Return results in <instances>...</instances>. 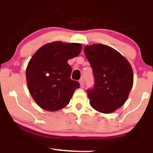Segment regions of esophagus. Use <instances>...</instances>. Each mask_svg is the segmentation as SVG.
Returning <instances> with one entry per match:
<instances>
[{
    "instance_id": "obj_1",
    "label": "esophagus",
    "mask_w": 153,
    "mask_h": 153,
    "mask_svg": "<svg viewBox=\"0 0 153 153\" xmlns=\"http://www.w3.org/2000/svg\"><path fill=\"white\" fill-rule=\"evenodd\" d=\"M79 84H80V87L81 88H83L84 87V80L82 79H80L79 80Z\"/></svg>"
}]
</instances>
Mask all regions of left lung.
<instances>
[{"label": "left lung", "instance_id": "1", "mask_svg": "<svg viewBox=\"0 0 153 153\" xmlns=\"http://www.w3.org/2000/svg\"><path fill=\"white\" fill-rule=\"evenodd\" d=\"M84 53L94 76V86L87 90L90 105L100 112H114L125 103L132 88V66L121 53L105 44L86 46Z\"/></svg>", "mask_w": 153, "mask_h": 153}]
</instances>
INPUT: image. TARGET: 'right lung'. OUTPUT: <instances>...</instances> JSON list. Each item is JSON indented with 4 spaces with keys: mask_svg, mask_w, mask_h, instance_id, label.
<instances>
[{
    "mask_svg": "<svg viewBox=\"0 0 153 153\" xmlns=\"http://www.w3.org/2000/svg\"><path fill=\"white\" fill-rule=\"evenodd\" d=\"M82 48L80 44L54 41L41 46L30 59L27 86L41 108L55 112L69 103L79 84L70 78L71 67L67 62L79 54Z\"/></svg>",
    "mask_w": 153,
    "mask_h": 153,
    "instance_id": "1",
    "label": "right lung"
}]
</instances>
